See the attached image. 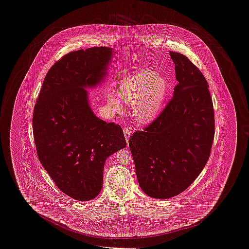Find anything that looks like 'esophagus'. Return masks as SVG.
Wrapping results in <instances>:
<instances>
[{
  "instance_id": "34e87169",
  "label": "esophagus",
  "mask_w": 249,
  "mask_h": 249,
  "mask_svg": "<svg viewBox=\"0 0 249 249\" xmlns=\"http://www.w3.org/2000/svg\"><path fill=\"white\" fill-rule=\"evenodd\" d=\"M123 132H124V135H125V138H126V140L127 141H129V139H130V135H131V130L129 129V128H124L123 129Z\"/></svg>"
}]
</instances>
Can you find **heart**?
<instances>
[{"instance_id":"heart-1","label":"heart","mask_w":249,"mask_h":249,"mask_svg":"<svg viewBox=\"0 0 249 249\" xmlns=\"http://www.w3.org/2000/svg\"><path fill=\"white\" fill-rule=\"evenodd\" d=\"M168 90L169 84L165 78L146 69L131 73L117 87L120 100L131 106L132 117L139 124H148L158 117ZM107 104L117 113H122L123 106L114 93L107 96Z\"/></svg>"}]
</instances>
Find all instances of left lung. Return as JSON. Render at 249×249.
Masks as SVG:
<instances>
[{
  "label": "left lung",
  "instance_id": "8db88e82",
  "mask_svg": "<svg viewBox=\"0 0 249 249\" xmlns=\"http://www.w3.org/2000/svg\"><path fill=\"white\" fill-rule=\"evenodd\" d=\"M178 84L160 115L129 145L142 191L169 199L187 190L206 164L214 135L213 102L201 71L185 55L170 52Z\"/></svg>",
  "mask_w": 249,
  "mask_h": 249
}]
</instances>
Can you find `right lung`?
Here are the masks:
<instances>
[{
    "label": "right lung",
    "instance_id": "add662e5",
    "mask_svg": "<svg viewBox=\"0 0 249 249\" xmlns=\"http://www.w3.org/2000/svg\"><path fill=\"white\" fill-rule=\"evenodd\" d=\"M111 48L72 51L48 71L36 102L33 126L41 164L57 187L79 201L103 187L107 158L127 143L121 127L97 118L87 88L107 76Z\"/></svg>",
    "mask_w": 249,
    "mask_h": 249
}]
</instances>
